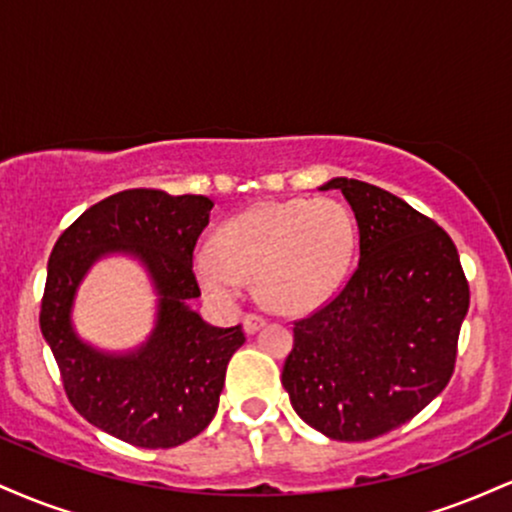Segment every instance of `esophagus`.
<instances>
[{
    "mask_svg": "<svg viewBox=\"0 0 512 512\" xmlns=\"http://www.w3.org/2000/svg\"><path fill=\"white\" fill-rule=\"evenodd\" d=\"M264 325H267V320H264L262 315H245V320H243V327H245V332H248V334L260 332Z\"/></svg>",
    "mask_w": 512,
    "mask_h": 512,
    "instance_id": "34e87169",
    "label": "esophagus"
}]
</instances>
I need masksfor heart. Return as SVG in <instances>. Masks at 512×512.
Returning <instances> with one entry per match:
<instances>
[{
  "mask_svg": "<svg viewBox=\"0 0 512 512\" xmlns=\"http://www.w3.org/2000/svg\"><path fill=\"white\" fill-rule=\"evenodd\" d=\"M354 250V223L334 199L257 204L216 231L195 255V276L214 303L233 305L243 281L269 310L301 315L332 298Z\"/></svg>",
  "mask_w": 512,
  "mask_h": 512,
  "instance_id": "b5f03b06",
  "label": "heart"
}]
</instances>
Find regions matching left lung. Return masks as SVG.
<instances>
[{"mask_svg":"<svg viewBox=\"0 0 512 512\" xmlns=\"http://www.w3.org/2000/svg\"><path fill=\"white\" fill-rule=\"evenodd\" d=\"M358 223V267L293 327L281 383L308 426L332 440L378 438L448 385L469 286L448 233L380 187L332 178Z\"/></svg>","mask_w":512,"mask_h":512,"instance_id":"obj_1","label":"left lung"}]
</instances>
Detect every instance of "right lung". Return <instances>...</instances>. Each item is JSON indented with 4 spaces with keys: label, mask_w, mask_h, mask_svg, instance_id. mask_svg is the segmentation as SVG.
Returning <instances> with one entry per match:
<instances>
[{
    "label": "right lung",
    "mask_w": 512,
    "mask_h": 512,
    "mask_svg": "<svg viewBox=\"0 0 512 512\" xmlns=\"http://www.w3.org/2000/svg\"><path fill=\"white\" fill-rule=\"evenodd\" d=\"M209 197L125 190L93 204L52 248L40 332L60 366L74 409L137 448H175L211 424L243 327H214L192 301V250L209 223ZM129 256L150 276L155 330L139 347L105 352L73 327L80 281L105 256Z\"/></svg>",
    "instance_id": "add662e5"
}]
</instances>
